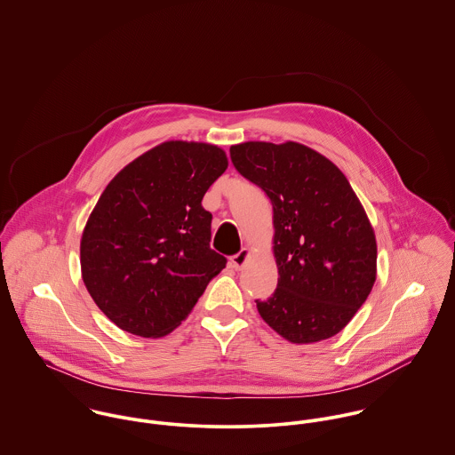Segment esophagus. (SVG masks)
Returning <instances> with one entry per match:
<instances>
[{"label": "esophagus", "mask_w": 455, "mask_h": 455, "mask_svg": "<svg viewBox=\"0 0 455 455\" xmlns=\"http://www.w3.org/2000/svg\"><path fill=\"white\" fill-rule=\"evenodd\" d=\"M248 258H250V250L243 248L241 251L237 252V254H234V256L230 258V265H232V268H235V270H241V268L246 265Z\"/></svg>", "instance_id": "1"}]
</instances>
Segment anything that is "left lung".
<instances>
[{
  "label": "left lung",
  "mask_w": 455,
  "mask_h": 455,
  "mask_svg": "<svg viewBox=\"0 0 455 455\" xmlns=\"http://www.w3.org/2000/svg\"><path fill=\"white\" fill-rule=\"evenodd\" d=\"M234 167L274 209L277 288L254 300L263 321L293 344L337 335L366 302L377 243L344 172L300 143L250 141L230 148Z\"/></svg>",
  "instance_id": "obj_1"
}]
</instances>
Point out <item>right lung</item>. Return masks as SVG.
I'll return each instance as SVG.
<instances>
[{
  "instance_id": "obj_1",
  "label": "right lung",
  "mask_w": 455,
  "mask_h": 455,
  "mask_svg": "<svg viewBox=\"0 0 455 455\" xmlns=\"http://www.w3.org/2000/svg\"><path fill=\"white\" fill-rule=\"evenodd\" d=\"M227 155L207 143L167 141L125 165L96 204L80 244L92 300L124 331L171 333L227 265L211 250L204 194Z\"/></svg>"
}]
</instances>
